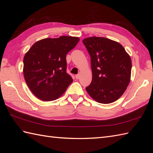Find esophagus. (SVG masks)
I'll use <instances>...</instances> for the list:
<instances>
[{
	"mask_svg": "<svg viewBox=\"0 0 153 153\" xmlns=\"http://www.w3.org/2000/svg\"><path fill=\"white\" fill-rule=\"evenodd\" d=\"M80 77V75L79 74H77V75H76V78L77 79H78Z\"/></svg>",
	"mask_w": 153,
	"mask_h": 153,
	"instance_id": "34e87169",
	"label": "esophagus"
}]
</instances>
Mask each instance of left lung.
I'll list each match as a JSON object with an SVG mask.
<instances>
[{
    "instance_id": "left-lung-1",
    "label": "left lung",
    "mask_w": 153,
    "mask_h": 153,
    "mask_svg": "<svg viewBox=\"0 0 153 153\" xmlns=\"http://www.w3.org/2000/svg\"><path fill=\"white\" fill-rule=\"evenodd\" d=\"M83 43L91 56L92 70V82L87 92L99 103L116 101L130 82V56L121 44L105 37H87Z\"/></svg>"
}]
</instances>
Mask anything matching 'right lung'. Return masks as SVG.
Here are the masks:
<instances>
[{
  "label": "right lung",
  "instance_id": "1",
  "mask_svg": "<svg viewBox=\"0 0 153 153\" xmlns=\"http://www.w3.org/2000/svg\"><path fill=\"white\" fill-rule=\"evenodd\" d=\"M79 38L61 36L37 41L24 58V78L33 95L43 101L59 98L73 79L66 73V54Z\"/></svg>",
  "mask_w": 153,
  "mask_h": 153
}]
</instances>
